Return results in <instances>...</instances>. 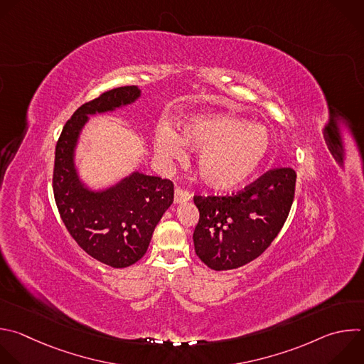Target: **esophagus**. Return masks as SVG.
<instances>
[{"label":"esophagus","instance_id":"1","mask_svg":"<svg viewBox=\"0 0 364 364\" xmlns=\"http://www.w3.org/2000/svg\"><path fill=\"white\" fill-rule=\"evenodd\" d=\"M190 198H191V194H190L187 190H183V188H180V187L176 188V191H174V203H176V204H178V203H186V201H188Z\"/></svg>","mask_w":364,"mask_h":364}]
</instances>
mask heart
I'll use <instances>...</instances> for the list:
<instances>
[{
    "mask_svg": "<svg viewBox=\"0 0 364 364\" xmlns=\"http://www.w3.org/2000/svg\"><path fill=\"white\" fill-rule=\"evenodd\" d=\"M270 134L262 124L228 114H200L180 124L178 136L168 127L156 134V153L166 161H181L186 147L198 151L200 178L214 190H232L247 183L264 163Z\"/></svg>",
    "mask_w": 364,
    "mask_h": 364,
    "instance_id": "b5f03b06",
    "label": "heart"
}]
</instances>
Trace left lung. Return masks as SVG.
<instances>
[{
    "label": "left lung",
    "mask_w": 364,
    "mask_h": 364,
    "mask_svg": "<svg viewBox=\"0 0 364 364\" xmlns=\"http://www.w3.org/2000/svg\"><path fill=\"white\" fill-rule=\"evenodd\" d=\"M296 188V171L273 168L231 196H194L200 211L194 250L213 270L245 266L272 245L284 225Z\"/></svg>",
    "instance_id": "8db88e82"
}]
</instances>
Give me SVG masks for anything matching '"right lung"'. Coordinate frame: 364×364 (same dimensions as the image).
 Listing matches in <instances>:
<instances>
[{
    "label": "right lung",
    "instance_id": "right-lung-1",
    "mask_svg": "<svg viewBox=\"0 0 364 364\" xmlns=\"http://www.w3.org/2000/svg\"><path fill=\"white\" fill-rule=\"evenodd\" d=\"M137 85L118 87L82 104L67 121L55 147L53 190L61 220L75 243L92 259L114 269L137 263L147 252L156 225L173 204L170 180L139 171L101 191L80 180L75 147L88 115L133 104Z\"/></svg>",
    "mask_w": 364,
    "mask_h": 364
}]
</instances>
